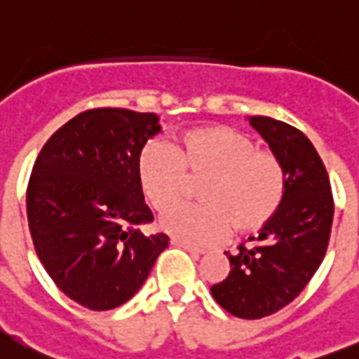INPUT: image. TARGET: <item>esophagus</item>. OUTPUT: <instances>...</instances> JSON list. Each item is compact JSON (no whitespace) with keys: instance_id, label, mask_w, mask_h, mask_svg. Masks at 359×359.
Listing matches in <instances>:
<instances>
[{"instance_id":"esophagus-1","label":"esophagus","mask_w":359,"mask_h":359,"mask_svg":"<svg viewBox=\"0 0 359 359\" xmlns=\"http://www.w3.org/2000/svg\"><path fill=\"white\" fill-rule=\"evenodd\" d=\"M171 244L177 245V248H182V250L190 251L191 255H203V253H207V251L203 250V248H197V245H191L184 240H179V238H171Z\"/></svg>"}]
</instances>
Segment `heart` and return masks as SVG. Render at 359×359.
<instances>
[{
  "label": "heart",
  "mask_w": 359,
  "mask_h": 359,
  "mask_svg": "<svg viewBox=\"0 0 359 359\" xmlns=\"http://www.w3.org/2000/svg\"><path fill=\"white\" fill-rule=\"evenodd\" d=\"M137 177L158 212L179 205L190 182L203 180L199 205L175 208L162 219L163 231L188 244H216L229 231L257 235L272 224L287 197L281 158L224 124L186 130L173 147L149 141L137 160Z\"/></svg>",
  "instance_id": "obj_1"
}]
</instances>
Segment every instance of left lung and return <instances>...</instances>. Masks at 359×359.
Instances as JSON below:
<instances>
[{
    "mask_svg": "<svg viewBox=\"0 0 359 359\" xmlns=\"http://www.w3.org/2000/svg\"><path fill=\"white\" fill-rule=\"evenodd\" d=\"M250 123L281 158L287 197L257 244H240L236 255L225 251L231 272L210 292L225 311L253 320L290 304L317 272L328 250L334 196L324 162L300 130L262 115Z\"/></svg>",
    "mask_w": 359,
    "mask_h": 359,
    "instance_id": "obj_1",
    "label": "left lung"
}]
</instances>
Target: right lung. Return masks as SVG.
I'll list each match as a JSON object with an SVG mask.
<instances>
[{"label": "right lung", "mask_w": 359, "mask_h": 359, "mask_svg": "<svg viewBox=\"0 0 359 359\" xmlns=\"http://www.w3.org/2000/svg\"><path fill=\"white\" fill-rule=\"evenodd\" d=\"M160 132L154 114L95 108L76 115L44 143L27 184L35 251L53 283L76 304L108 311L140 290L168 235L151 224L137 160Z\"/></svg>", "instance_id": "obj_1"}]
</instances>
